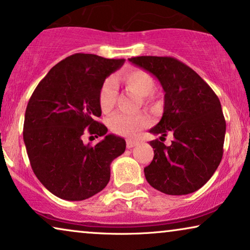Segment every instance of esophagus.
Wrapping results in <instances>:
<instances>
[{"label": "esophagus", "instance_id": "esophagus-1", "mask_svg": "<svg viewBox=\"0 0 250 250\" xmlns=\"http://www.w3.org/2000/svg\"><path fill=\"white\" fill-rule=\"evenodd\" d=\"M136 145H138V142L134 141V140H127V141H126V146H127L128 149L133 148V146H135Z\"/></svg>", "mask_w": 250, "mask_h": 250}]
</instances>
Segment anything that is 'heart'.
<instances>
[{"label":"heart","instance_id":"obj_1","mask_svg":"<svg viewBox=\"0 0 250 250\" xmlns=\"http://www.w3.org/2000/svg\"><path fill=\"white\" fill-rule=\"evenodd\" d=\"M121 81L126 90L134 92L139 97H142L145 104H152V98L150 94L155 90V80L148 71L141 68H132L121 75ZM117 98V85L112 77H108L101 84L98 93V102L101 111L109 114L115 107ZM150 118L146 114L126 115L117 112L109 118L108 125L112 133L117 135L133 138L138 133L148 126Z\"/></svg>","mask_w":250,"mask_h":250}]
</instances>
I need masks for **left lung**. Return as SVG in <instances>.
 Returning <instances> with one entry per match:
<instances>
[{"label":"left lung","instance_id":"1","mask_svg":"<svg viewBox=\"0 0 250 250\" xmlns=\"http://www.w3.org/2000/svg\"><path fill=\"white\" fill-rule=\"evenodd\" d=\"M128 61L155 75L165 92L163 117L150 129L162 136L150 142L155 156L145 168L146 179L166 194L192 193L213 176L223 156L227 125L221 102L196 71L175 58ZM167 134L174 138L170 146L162 142Z\"/></svg>","mask_w":250,"mask_h":250}]
</instances>
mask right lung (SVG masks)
Here are the masks:
<instances>
[{
    "label": "right lung",
    "mask_w": 250,
    "mask_h": 250,
    "mask_svg": "<svg viewBox=\"0 0 250 250\" xmlns=\"http://www.w3.org/2000/svg\"><path fill=\"white\" fill-rule=\"evenodd\" d=\"M124 62L75 53L51 68L29 99L23 142L30 166L61 199L84 200L100 192L110 180L111 162L125 151V140L107 135L108 128L98 122L101 84ZM87 132L105 139L95 146L84 145Z\"/></svg>",
    "instance_id": "add662e5"
}]
</instances>
